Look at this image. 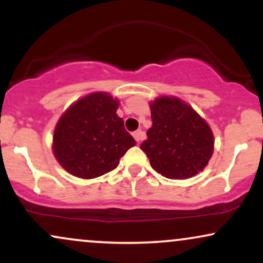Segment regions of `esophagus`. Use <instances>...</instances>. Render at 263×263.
<instances>
[{"label": "esophagus", "mask_w": 263, "mask_h": 263, "mask_svg": "<svg viewBox=\"0 0 263 263\" xmlns=\"http://www.w3.org/2000/svg\"><path fill=\"white\" fill-rule=\"evenodd\" d=\"M134 137L137 142H141L142 140H144V138H146V134H144L142 129H137V131L134 132Z\"/></svg>", "instance_id": "34e87169"}]
</instances>
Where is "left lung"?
I'll return each instance as SVG.
<instances>
[{"label":"left lung","instance_id":"8db88e82","mask_svg":"<svg viewBox=\"0 0 263 263\" xmlns=\"http://www.w3.org/2000/svg\"><path fill=\"white\" fill-rule=\"evenodd\" d=\"M152 127L141 149L156 172L170 179L194 177L213 156L214 135L192 106L174 96L151 102Z\"/></svg>","mask_w":263,"mask_h":263}]
</instances>
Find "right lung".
Segmentation results:
<instances>
[{"mask_svg":"<svg viewBox=\"0 0 263 263\" xmlns=\"http://www.w3.org/2000/svg\"><path fill=\"white\" fill-rule=\"evenodd\" d=\"M119 101L93 92L74 102L54 129L53 153L66 172L83 179L114 171L136 142L117 116Z\"/></svg>","mask_w":263,"mask_h":263,"instance_id":"add662e5","label":"right lung"}]
</instances>
